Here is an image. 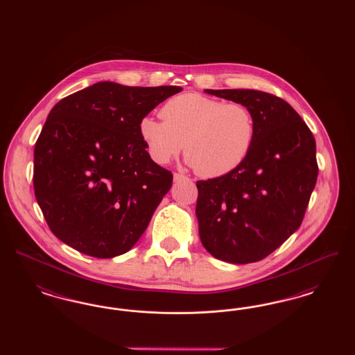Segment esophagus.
<instances>
[{"instance_id": "34e87169", "label": "esophagus", "mask_w": 355, "mask_h": 355, "mask_svg": "<svg viewBox=\"0 0 355 355\" xmlns=\"http://www.w3.org/2000/svg\"><path fill=\"white\" fill-rule=\"evenodd\" d=\"M173 180H174V182H178V181H185V180H189V178L184 175V174H181V173H174Z\"/></svg>"}]
</instances>
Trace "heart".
I'll list each match as a JSON object with an SVG mask.
<instances>
[{"mask_svg": "<svg viewBox=\"0 0 355 355\" xmlns=\"http://www.w3.org/2000/svg\"><path fill=\"white\" fill-rule=\"evenodd\" d=\"M161 116H145L138 125L157 164H168L185 146L187 164L200 175L216 178L241 166L253 148L255 121L243 103L185 93L170 98Z\"/></svg>", "mask_w": 355, "mask_h": 355, "instance_id": "1", "label": "heart"}]
</instances>
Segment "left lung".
Returning <instances> with one entry per match:
<instances>
[{"label": "left lung", "instance_id": "1", "mask_svg": "<svg viewBox=\"0 0 355 355\" xmlns=\"http://www.w3.org/2000/svg\"><path fill=\"white\" fill-rule=\"evenodd\" d=\"M246 105L255 121L253 148L241 166L197 181L196 214L203 248L223 262L252 263L301 226L318 175L315 139L279 97L252 89H206Z\"/></svg>", "mask_w": 355, "mask_h": 355}]
</instances>
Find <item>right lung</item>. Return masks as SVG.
<instances>
[{
	"label": "right lung",
	"mask_w": 355,
	"mask_h": 355,
	"mask_svg": "<svg viewBox=\"0 0 355 355\" xmlns=\"http://www.w3.org/2000/svg\"><path fill=\"white\" fill-rule=\"evenodd\" d=\"M181 90L103 81L54 105L35 142L33 186L60 241L96 258L135 246L173 182L146 152L138 125Z\"/></svg>",
	"instance_id": "1"
}]
</instances>
